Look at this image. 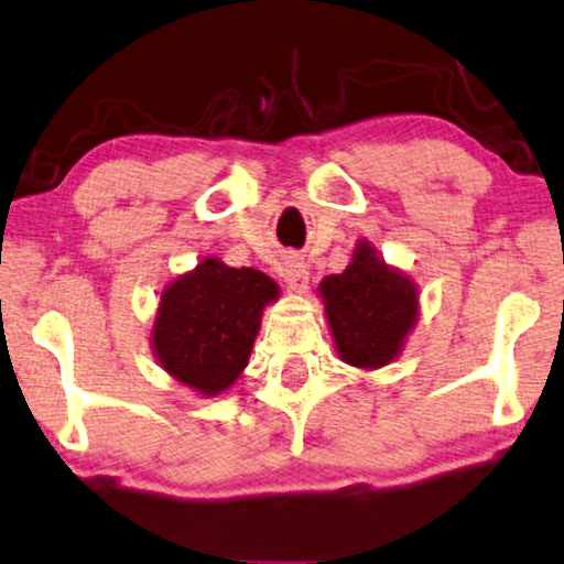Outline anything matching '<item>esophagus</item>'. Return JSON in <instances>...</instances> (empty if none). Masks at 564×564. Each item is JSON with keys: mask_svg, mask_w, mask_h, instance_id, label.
<instances>
[{"mask_svg": "<svg viewBox=\"0 0 564 564\" xmlns=\"http://www.w3.org/2000/svg\"><path fill=\"white\" fill-rule=\"evenodd\" d=\"M281 275H283V281L289 283L291 291L304 293L308 289V268L304 263V258H299V256L285 258L281 265Z\"/></svg>", "mask_w": 564, "mask_h": 564, "instance_id": "1", "label": "esophagus"}]
</instances>
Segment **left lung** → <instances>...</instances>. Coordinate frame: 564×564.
Here are the masks:
<instances>
[{
  "mask_svg": "<svg viewBox=\"0 0 564 564\" xmlns=\"http://www.w3.org/2000/svg\"><path fill=\"white\" fill-rule=\"evenodd\" d=\"M337 352L355 368L376 370L399 358L419 314L416 285L386 265L370 242L360 240L345 273L319 283Z\"/></svg>",
  "mask_w": 564,
  "mask_h": 564,
  "instance_id": "left-lung-1",
  "label": "left lung"
}]
</instances>
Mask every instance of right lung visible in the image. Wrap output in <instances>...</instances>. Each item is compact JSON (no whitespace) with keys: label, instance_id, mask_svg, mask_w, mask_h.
<instances>
[{"label":"right lung","instance_id":"right-lung-1","mask_svg":"<svg viewBox=\"0 0 564 564\" xmlns=\"http://www.w3.org/2000/svg\"><path fill=\"white\" fill-rule=\"evenodd\" d=\"M279 285L256 268L204 258L163 291L153 324L155 358L202 395L227 391L250 360L265 304Z\"/></svg>","mask_w":564,"mask_h":564}]
</instances>
